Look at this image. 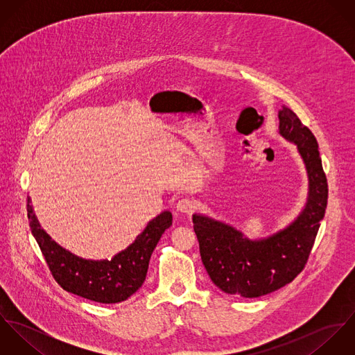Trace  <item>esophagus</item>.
<instances>
[{
	"label": "esophagus",
	"instance_id": "esophagus-1",
	"mask_svg": "<svg viewBox=\"0 0 355 355\" xmlns=\"http://www.w3.org/2000/svg\"><path fill=\"white\" fill-rule=\"evenodd\" d=\"M176 209L180 213H184V214H191L196 209V202L191 201V200H187V198H183L180 201H178L176 203Z\"/></svg>",
	"mask_w": 355,
	"mask_h": 355
}]
</instances>
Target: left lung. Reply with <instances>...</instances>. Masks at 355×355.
Instances as JSON below:
<instances>
[{
	"mask_svg": "<svg viewBox=\"0 0 355 355\" xmlns=\"http://www.w3.org/2000/svg\"><path fill=\"white\" fill-rule=\"evenodd\" d=\"M277 117L279 134L297 146L307 173V200L297 218L266 238L249 239L224 221L193 214L203 266L211 282L231 295L258 298L291 283L307 262L325 214L328 184L318 144L286 105Z\"/></svg>",
	"mask_w": 355,
	"mask_h": 355,
	"instance_id": "8db88e82",
	"label": "left lung"
}]
</instances>
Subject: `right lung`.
I'll list each match as a JSON object with an SVG mask.
<instances>
[{
	"instance_id": "right-lung-1",
	"label": "right lung",
	"mask_w": 355,
	"mask_h": 355,
	"mask_svg": "<svg viewBox=\"0 0 355 355\" xmlns=\"http://www.w3.org/2000/svg\"><path fill=\"white\" fill-rule=\"evenodd\" d=\"M31 232L38 242L53 277L68 293L100 302L117 304L128 300L144 284L153 250L172 225V213L164 210L124 250L112 259H86L61 248L41 227L31 198L27 201Z\"/></svg>"
}]
</instances>
